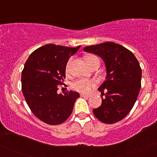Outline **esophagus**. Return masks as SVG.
Instances as JSON below:
<instances>
[{
    "instance_id": "1",
    "label": "esophagus",
    "mask_w": 157,
    "mask_h": 157,
    "mask_svg": "<svg viewBox=\"0 0 157 157\" xmlns=\"http://www.w3.org/2000/svg\"><path fill=\"white\" fill-rule=\"evenodd\" d=\"M80 96L82 97H87V98H88V97H90L89 94H81Z\"/></svg>"
}]
</instances>
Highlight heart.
I'll return each instance as SVG.
<instances>
[{
    "mask_svg": "<svg viewBox=\"0 0 157 157\" xmlns=\"http://www.w3.org/2000/svg\"><path fill=\"white\" fill-rule=\"evenodd\" d=\"M97 57L94 55H89L86 57V62L90 66L91 63L94 60L97 59ZM71 60H69L68 62L67 66H66V71H68L69 69V64ZM95 85H96V82L94 80H88V79H80V80H77L72 83V88L76 91H79V92L82 93H89L91 89L93 87H94Z\"/></svg>",
    "mask_w": 157,
    "mask_h": 157,
    "instance_id": "b5f03b06",
    "label": "heart"
}]
</instances>
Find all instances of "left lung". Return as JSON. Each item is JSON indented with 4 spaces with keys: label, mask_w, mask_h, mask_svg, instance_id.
Instances as JSON below:
<instances>
[{
    "label": "left lung",
    "mask_w": 157,
    "mask_h": 157,
    "mask_svg": "<svg viewBox=\"0 0 157 157\" xmlns=\"http://www.w3.org/2000/svg\"><path fill=\"white\" fill-rule=\"evenodd\" d=\"M83 50L100 56L107 71L105 82L98 89L101 106L93 109L94 114L103 123L120 121L134 107L140 93L142 69L139 61L130 50L113 42L91 45Z\"/></svg>",
    "instance_id": "left-lung-1"
}]
</instances>
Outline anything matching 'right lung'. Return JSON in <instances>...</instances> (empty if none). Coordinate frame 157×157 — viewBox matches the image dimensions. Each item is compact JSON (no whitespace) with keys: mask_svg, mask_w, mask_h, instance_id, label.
<instances>
[{"mask_svg":"<svg viewBox=\"0 0 157 157\" xmlns=\"http://www.w3.org/2000/svg\"><path fill=\"white\" fill-rule=\"evenodd\" d=\"M75 48L55 44L41 46L30 55L21 75V88L26 103L34 115L48 125H59L72 113L79 93L57 94L66 78V66Z\"/></svg>","mask_w":157,"mask_h":157,"instance_id":"obj_1","label":"right lung"}]
</instances>
